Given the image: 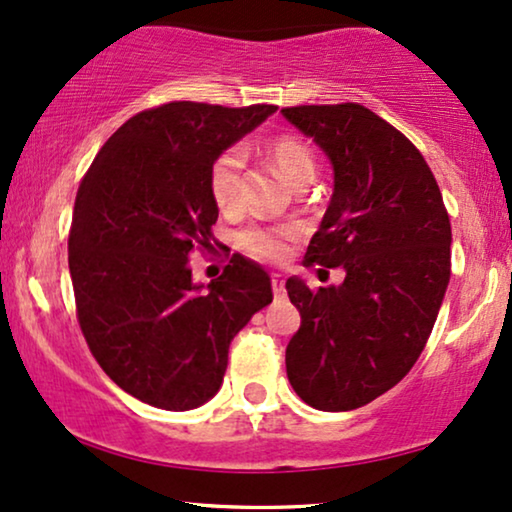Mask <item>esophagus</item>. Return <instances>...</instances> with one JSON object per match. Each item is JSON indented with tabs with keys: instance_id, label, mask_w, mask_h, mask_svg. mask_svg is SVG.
<instances>
[{
	"instance_id": "1",
	"label": "esophagus",
	"mask_w": 512,
	"mask_h": 512,
	"mask_svg": "<svg viewBox=\"0 0 512 512\" xmlns=\"http://www.w3.org/2000/svg\"><path fill=\"white\" fill-rule=\"evenodd\" d=\"M270 282H272V293H275V298H284V296H286L284 277L279 275V272H275V275L270 277Z\"/></svg>"
}]
</instances>
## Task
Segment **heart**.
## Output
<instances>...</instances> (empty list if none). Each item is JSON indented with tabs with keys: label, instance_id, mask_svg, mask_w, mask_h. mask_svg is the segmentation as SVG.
<instances>
[{
	"label": "heart",
	"instance_id": "b5f03b06",
	"mask_svg": "<svg viewBox=\"0 0 512 512\" xmlns=\"http://www.w3.org/2000/svg\"><path fill=\"white\" fill-rule=\"evenodd\" d=\"M265 156L272 167L289 181L291 186L312 181L314 177V158L305 142L298 137L279 135L265 144ZM242 170L244 156L240 149L223 151L214 160L209 170V191L219 209L223 212H235L242 200ZM298 237L296 226H249L237 235V244L249 256L261 258V261L279 263L291 254V242Z\"/></svg>",
	"mask_w": 512,
	"mask_h": 512
}]
</instances>
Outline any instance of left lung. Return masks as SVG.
Wrapping results in <instances>:
<instances>
[{
  "instance_id": "8db88e82",
  "label": "left lung",
  "mask_w": 512,
  "mask_h": 512,
  "mask_svg": "<svg viewBox=\"0 0 512 512\" xmlns=\"http://www.w3.org/2000/svg\"><path fill=\"white\" fill-rule=\"evenodd\" d=\"M333 165V195L305 265L345 268L312 291L286 279L300 328L286 375L307 405L347 412L415 366L450 282V216L431 167L408 137L361 104L282 109Z\"/></svg>"
}]
</instances>
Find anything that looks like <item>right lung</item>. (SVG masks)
<instances>
[{"label":"right lung","mask_w":512,"mask_h":512,"mask_svg":"<svg viewBox=\"0 0 512 512\" xmlns=\"http://www.w3.org/2000/svg\"><path fill=\"white\" fill-rule=\"evenodd\" d=\"M277 107L170 102L125 121L83 177L69 230L76 317L90 352L123 391L193 410L221 389L228 347L272 303L261 265L233 254L193 282L191 254L212 247L219 207L209 170Z\"/></svg>","instance_id":"1"}]
</instances>
